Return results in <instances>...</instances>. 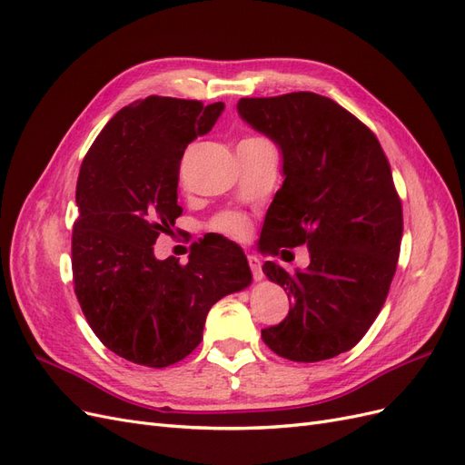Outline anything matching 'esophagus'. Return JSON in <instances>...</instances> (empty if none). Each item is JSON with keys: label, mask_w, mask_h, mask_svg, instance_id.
Instances as JSON below:
<instances>
[{"label": "esophagus", "mask_w": 465, "mask_h": 465, "mask_svg": "<svg viewBox=\"0 0 465 465\" xmlns=\"http://www.w3.org/2000/svg\"><path fill=\"white\" fill-rule=\"evenodd\" d=\"M248 263H250V270H252V275H254V279H256V281H262V279H263V272H262V262H260V258L248 254Z\"/></svg>", "instance_id": "1"}]
</instances>
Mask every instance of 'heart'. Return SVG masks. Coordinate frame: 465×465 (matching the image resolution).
I'll return each instance as SVG.
<instances>
[{
  "instance_id": "obj_1",
  "label": "heart",
  "mask_w": 465,
  "mask_h": 465,
  "mask_svg": "<svg viewBox=\"0 0 465 465\" xmlns=\"http://www.w3.org/2000/svg\"><path fill=\"white\" fill-rule=\"evenodd\" d=\"M263 137H246L242 139L241 143H248V142H262ZM211 227L213 231L221 232V234H227L232 238H242L248 232V219L241 213H232V211H224V213L217 215L211 223Z\"/></svg>"
}]
</instances>
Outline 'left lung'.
Instances as JSON below:
<instances>
[{
  "instance_id": "left-lung-1",
  "label": "left lung",
  "mask_w": 465,
  "mask_h": 465,
  "mask_svg": "<svg viewBox=\"0 0 465 465\" xmlns=\"http://www.w3.org/2000/svg\"><path fill=\"white\" fill-rule=\"evenodd\" d=\"M236 108L283 154V186L262 229L267 252H311L304 272L263 263L291 308L262 340L289 361L337 357L369 331L398 267L403 213L390 163L367 125L328 96L241 98Z\"/></svg>"
}]
</instances>
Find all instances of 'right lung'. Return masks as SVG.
Segmentation results:
<instances>
[{
    "label": "right lung",
    "instance_id": "obj_1",
    "mask_svg": "<svg viewBox=\"0 0 465 465\" xmlns=\"http://www.w3.org/2000/svg\"><path fill=\"white\" fill-rule=\"evenodd\" d=\"M224 104L147 96L96 135L77 178L72 267L81 311L112 353L163 369L200 345L209 308L252 283L244 252L195 248L186 265L157 260L174 227L180 161Z\"/></svg>",
    "mask_w": 465,
    "mask_h": 465
}]
</instances>
